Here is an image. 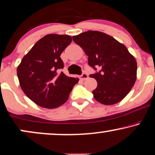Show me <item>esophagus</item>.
Instances as JSON below:
<instances>
[{
	"label": "esophagus",
	"mask_w": 155,
	"mask_h": 155,
	"mask_svg": "<svg viewBox=\"0 0 155 155\" xmlns=\"http://www.w3.org/2000/svg\"><path fill=\"white\" fill-rule=\"evenodd\" d=\"M88 78H89V76H88V74L86 73H83L81 75L79 76V79L81 80H86Z\"/></svg>",
	"instance_id": "1"
}]
</instances>
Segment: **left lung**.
I'll return each mask as SVG.
<instances>
[{
  "label": "left lung",
  "instance_id": "left-lung-1",
  "mask_svg": "<svg viewBox=\"0 0 155 155\" xmlns=\"http://www.w3.org/2000/svg\"><path fill=\"white\" fill-rule=\"evenodd\" d=\"M73 41L87 55L88 64L97 71L89 77L97 87L92 91L99 103L111 105L122 100L132 89L137 79L136 59L127 47L104 33L88 31L73 36Z\"/></svg>",
  "mask_w": 155,
  "mask_h": 155
}]
</instances>
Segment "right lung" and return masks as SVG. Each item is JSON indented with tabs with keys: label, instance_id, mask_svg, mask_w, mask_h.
<instances>
[{
	"label": "right lung",
	"instance_id": "add662e5",
	"mask_svg": "<svg viewBox=\"0 0 155 155\" xmlns=\"http://www.w3.org/2000/svg\"><path fill=\"white\" fill-rule=\"evenodd\" d=\"M71 37L68 35L48 34L32 47L17 68L20 86L25 94L40 107L54 109L64 104L79 79L63 72L60 56Z\"/></svg>",
	"mask_w": 155,
	"mask_h": 155
}]
</instances>
